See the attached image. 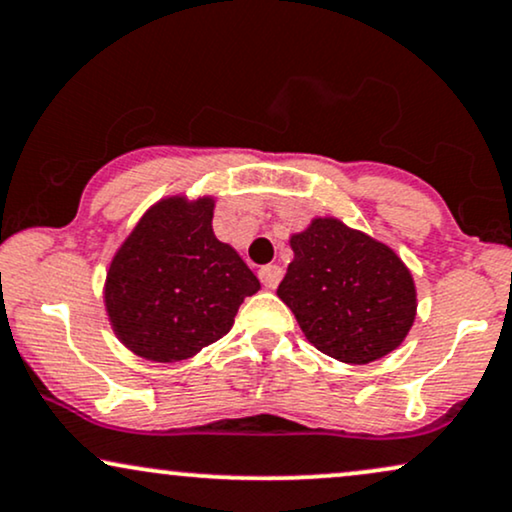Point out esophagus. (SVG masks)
Returning a JSON list of instances; mask_svg holds the SVG:
<instances>
[{"label":"esophagus","instance_id":"obj_1","mask_svg":"<svg viewBox=\"0 0 512 512\" xmlns=\"http://www.w3.org/2000/svg\"><path fill=\"white\" fill-rule=\"evenodd\" d=\"M281 278H283V269L278 267V264H267V267L260 269V281L264 288L274 290L278 283H281Z\"/></svg>","mask_w":512,"mask_h":512}]
</instances>
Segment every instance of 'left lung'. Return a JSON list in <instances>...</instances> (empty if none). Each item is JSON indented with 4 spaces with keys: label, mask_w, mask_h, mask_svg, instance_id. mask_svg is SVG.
<instances>
[{
    "label": "left lung",
    "mask_w": 512,
    "mask_h": 512,
    "mask_svg": "<svg viewBox=\"0 0 512 512\" xmlns=\"http://www.w3.org/2000/svg\"><path fill=\"white\" fill-rule=\"evenodd\" d=\"M295 257L276 295L304 338L345 364H371L404 342L416 319V283L390 245L335 217L290 236Z\"/></svg>",
    "instance_id": "left-lung-1"
}]
</instances>
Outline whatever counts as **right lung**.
I'll list each match as a JSON object with an SVG mask.
<instances>
[{
	"instance_id": "obj_1",
	"label": "right lung",
	"mask_w": 512,
	"mask_h": 512,
	"mask_svg": "<svg viewBox=\"0 0 512 512\" xmlns=\"http://www.w3.org/2000/svg\"><path fill=\"white\" fill-rule=\"evenodd\" d=\"M212 215V196H167L113 255L103 302L118 340L137 357H193L224 338L241 302L260 290L241 255L215 236Z\"/></svg>"
}]
</instances>
